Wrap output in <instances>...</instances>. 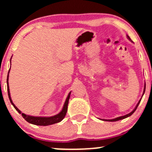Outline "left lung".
<instances>
[{
    "instance_id": "1",
    "label": "left lung",
    "mask_w": 152,
    "mask_h": 152,
    "mask_svg": "<svg viewBox=\"0 0 152 152\" xmlns=\"http://www.w3.org/2000/svg\"><path fill=\"white\" fill-rule=\"evenodd\" d=\"M127 38H128L129 40V41H131L132 42V40H131V38H129V36H128V35H127ZM145 89H146V83L145 84H144V92H143V94H142V96H143V95H144V92H145ZM141 100H142V99H140V100L139 101V102H138V104H137V106H136V107L134 108V109L133 110V111H132V112H130L129 114H126V115H124V116H119V117H117V118H113V119H102V120H103V121H118V120H121V119H124V118H127V117H129V116H130L131 115H132L134 114V111H136V109H137V107H138V106H139V103H140V102H141Z\"/></svg>"
}]
</instances>
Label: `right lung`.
Instances as JSON below:
<instances>
[{"label": "right lung", "instance_id": "obj_1", "mask_svg": "<svg viewBox=\"0 0 152 152\" xmlns=\"http://www.w3.org/2000/svg\"><path fill=\"white\" fill-rule=\"evenodd\" d=\"M10 61H11V58H10ZM9 72H10V70L8 71V76H7V89H8V98H9L10 102L11 103L12 105L13 106V107L15 108V110L18 111L19 114L22 115V116L23 117V118L26 121H28L30 124H32L38 125V126H48V125H51V124H53L58 123V122L61 121L62 120L64 119V118L65 117L66 114V112H67L68 104H69V98H70L71 92L69 94L67 98L66 99V102L64 103L62 110L61 111L60 113H58V114L55 115V116H49V117H46V116H30V115H26L25 114H23V113H22L21 111H20V110H19L18 108L15 106V104L13 103V101H12L11 97H10L9 85H8V76H9Z\"/></svg>", "mask_w": 152, "mask_h": 152}]
</instances>
